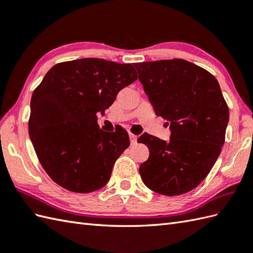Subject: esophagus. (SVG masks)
Returning a JSON list of instances; mask_svg holds the SVG:
<instances>
[{"mask_svg":"<svg viewBox=\"0 0 253 253\" xmlns=\"http://www.w3.org/2000/svg\"><path fill=\"white\" fill-rule=\"evenodd\" d=\"M137 136L136 135H133V133H131V132H129V139H130V142H131V144H135L136 142H137Z\"/></svg>","mask_w":253,"mask_h":253,"instance_id":"1","label":"esophagus"}]
</instances>
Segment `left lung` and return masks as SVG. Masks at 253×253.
Listing matches in <instances>:
<instances>
[{
  "mask_svg": "<svg viewBox=\"0 0 253 253\" xmlns=\"http://www.w3.org/2000/svg\"><path fill=\"white\" fill-rule=\"evenodd\" d=\"M139 80L155 114L169 121V142L142 135L149 159L139 171L150 189L186 193L206 178L225 142L229 110L216 78L181 58L136 63Z\"/></svg>",
  "mask_w": 253,
  "mask_h": 253,
  "instance_id": "8db88e82",
  "label": "left lung"
}]
</instances>
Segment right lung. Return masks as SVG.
<instances>
[{
	"instance_id": "add662e5",
	"label": "right lung",
	"mask_w": 253,
	"mask_h": 253,
	"mask_svg": "<svg viewBox=\"0 0 253 253\" xmlns=\"http://www.w3.org/2000/svg\"><path fill=\"white\" fill-rule=\"evenodd\" d=\"M137 78L131 64L103 58L58 63L45 74L31 96L28 128L40 164L58 186L88 193L106 185L130 142L125 129H99L96 113Z\"/></svg>"
}]
</instances>
